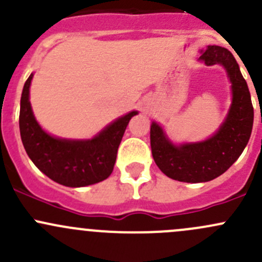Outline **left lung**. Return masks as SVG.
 <instances>
[{"mask_svg":"<svg viewBox=\"0 0 262 262\" xmlns=\"http://www.w3.org/2000/svg\"><path fill=\"white\" fill-rule=\"evenodd\" d=\"M200 62L221 64L231 82L232 102L215 133L205 141L176 144L157 121L150 124V148L156 165L170 179L181 182H207L226 172L244 152L253 125V107L247 82L228 49L208 46Z\"/></svg>","mask_w":262,"mask_h":262,"instance_id":"obj_1","label":"left lung"}]
</instances>
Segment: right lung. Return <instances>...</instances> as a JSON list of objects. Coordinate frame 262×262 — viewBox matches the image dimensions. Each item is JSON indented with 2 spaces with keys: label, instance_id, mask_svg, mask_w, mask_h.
<instances>
[{
  "label": "right lung",
  "instance_id": "right-lung-1",
  "mask_svg": "<svg viewBox=\"0 0 262 262\" xmlns=\"http://www.w3.org/2000/svg\"><path fill=\"white\" fill-rule=\"evenodd\" d=\"M34 73L24 84L20 101V136L34 165L53 181L68 187L97 184L112 175L119 144L129 120L138 112L115 119L91 139H67L47 133L34 116L30 84Z\"/></svg>",
  "mask_w": 262,
  "mask_h": 262
}]
</instances>
